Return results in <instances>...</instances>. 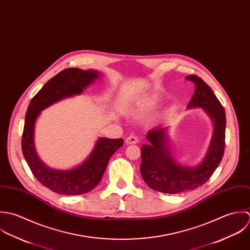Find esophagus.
Wrapping results in <instances>:
<instances>
[{
    "mask_svg": "<svg viewBox=\"0 0 250 250\" xmlns=\"http://www.w3.org/2000/svg\"><path fill=\"white\" fill-rule=\"evenodd\" d=\"M126 144H136L138 142V138L134 135H130L125 139Z\"/></svg>",
    "mask_w": 250,
    "mask_h": 250,
    "instance_id": "34e87169",
    "label": "esophagus"
}]
</instances>
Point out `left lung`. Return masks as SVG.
Instances as JSON below:
<instances>
[{"label":"left lung","instance_id":"8db88e82","mask_svg":"<svg viewBox=\"0 0 250 250\" xmlns=\"http://www.w3.org/2000/svg\"><path fill=\"white\" fill-rule=\"evenodd\" d=\"M194 83V95L188 107H202L212 119L213 134L207 155L197 167L181 166L171 157L167 147L166 127H155L147 133L149 145L141 147L140 171L143 180L151 189L176 194L203 186L219 165L225 148L226 117L223 106L208 85L199 76L186 77Z\"/></svg>","mask_w":250,"mask_h":250}]
</instances>
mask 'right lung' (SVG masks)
<instances>
[{
    "instance_id": "right-lung-1",
    "label": "right lung",
    "mask_w": 250,
    "mask_h": 250,
    "mask_svg": "<svg viewBox=\"0 0 250 250\" xmlns=\"http://www.w3.org/2000/svg\"><path fill=\"white\" fill-rule=\"evenodd\" d=\"M98 77L99 72L95 70L65 68L50 79L29 104L22 134V151L36 179L56 193L80 195L91 191L100 184L110 157L124 144L122 138H100L87 160L79 167L68 171L46 167L37 154L34 128L41 111L64 98L80 95Z\"/></svg>"
}]
</instances>
